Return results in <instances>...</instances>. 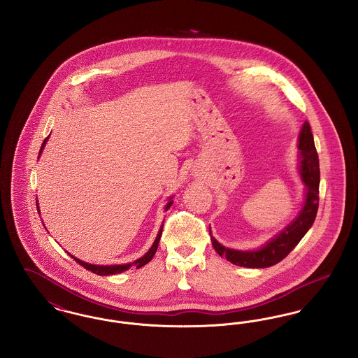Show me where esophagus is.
<instances>
[{
  "mask_svg": "<svg viewBox=\"0 0 358 358\" xmlns=\"http://www.w3.org/2000/svg\"><path fill=\"white\" fill-rule=\"evenodd\" d=\"M194 176H196V177H200L201 174H200V173H194Z\"/></svg>",
  "mask_w": 358,
  "mask_h": 358,
  "instance_id": "34e87169",
  "label": "esophagus"
}]
</instances>
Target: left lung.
Instances as JSON below:
<instances>
[{
  "label": "left lung",
  "mask_w": 358,
  "mask_h": 358,
  "mask_svg": "<svg viewBox=\"0 0 358 358\" xmlns=\"http://www.w3.org/2000/svg\"><path fill=\"white\" fill-rule=\"evenodd\" d=\"M298 171L305 184V199L295 219L282 228L275 236L254 250H234L213 238L209 227L212 245L216 252L235 266L247 268H267L283 260L296 247L315 220L320 203V161L308 122H305L298 139Z\"/></svg>",
  "instance_id": "1"
}]
</instances>
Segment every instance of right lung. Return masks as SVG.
Instances as JSON below:
<instances>
[{
	"label": "right lung",
	"instance_id": "obj_1",
	"mask_svg": "<svg viewBox=\"0 0 358 358\" xmlns=\"http://www.w3.org/2000/svg\"><path fill=\"white\" fill-rule=\"evenodd\" d=\"M48 138L50 136H47L45 139H44V142H43V145H41V149H40V154H38V157L41 155L43 153V150H44V146H45V143H47V141H48ZM171 204H173V196H171L169 199H168V203L165 205V210H168L169 208H171ZM36 205H37V210H38V213H40V209H38V203L36 201ZM162 228H164V224L161 225V228H159V231H158V235H157V238L154 240L153 245L150 247V250L145 254L143 256H141L139 259H136L134 260L133 263H124V264H107V266H99V264H90V263H87V262H83V260H80V259H78V257H75V256L71 255L69 252H67L71 257H73V260L76 262V263H79L80 266H83L85 270H88V271H91V273H96V275H102V276H108V275H115V273H122L123 271H127L129 268H131V267H136V268H141V267H143L145 264H148L152 259H153L154 254H155V251H157V248H158V243H159V238H161V235H162Z\"/></svg>",
	"mask_w": 358,
	"mask_h": 358
}]
</instances>
